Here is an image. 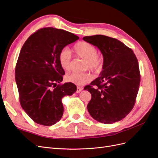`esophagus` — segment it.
Returning <instances> with one entry per match:
<instances>
[{
	"label": "esophagus",
	"mask_w": 158,
	"mask_h": 158,
	"mask_svg": "<svg viewBox=\"0 0 158 158\" xmlns=\"http://www.w3.org/2000/svg\"><path fill=\"white\" fill-rule=\"evenodd\" d=\"M82 89H83L82 88L77 86V88H76V93H80Z\"/></svg>",
	"instance_id": "34e87169"
}]
</instances>
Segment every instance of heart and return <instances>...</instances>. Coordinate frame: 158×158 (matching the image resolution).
<instances>
[{
  "instance_id": "b5f03b06",
  "label": "heart",
  "mask_w": 158,
  "mask_h": 158,
  "mask_svg": "<svg viewBox=\"0 0 158 158\" xmlns=\"http://www.w3.org/2000/svg\"><path fill=\"white\" fill-rule=\"evenodd\" d=\"M95 47L85 41L78 42L73 47V52L76 56L84 59V69H89L95 73L102 69L103 56L96 52ZM59 64L64 71H69L72 66L70 52L68 49L64 48L59 54ZM92 76L89 72H73L66 76L68 82L78 85H83L90 82Z\"/></svg>"
}]
</instances>
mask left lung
Segmentation results:
<instances>
[{
	"instance_id": "1",
	"label": "left lung",
	"mask_w": 158,
	"mask_h": 158,
	"mask_svg": "<svg viewBox=\"0 0 158 158\" xmlns=\"http://www.w3.org/2000/svg\"><path fill=\"white\" fill-rule=\"evenodd\" d=\"M83 40L97 47L103 57L100 76L84 88L92 95L88 112L99 123L121 121L131 111L139 89L136 57L131 49L114 38L95 35L84 37Z\"/></svg>"
}]
</instances>
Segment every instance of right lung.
I'll return each mask as SVG.
<instances>
[{"mask_svg": "<svg viewBox=\"0 0 158 158\" xmlns=\"http://www.w3.org/2000/svg\"><path fill=\"white\" fill-rule=\"evenodd\" d=\"M79 37L63 30L44 27L30 35L22 46L15 70L21 106L32 120L55 125L63 114L62 99L76 92L73 83H60L64 70L59 54Z\"/></svg>", "mask_w": 158, "mask_h": 158, "instance_id": "obj_1", "label": "right lung"}]
</instances>
